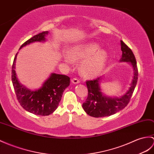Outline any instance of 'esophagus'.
<instances>
[{
  "instance_id": "obj_1",
  "label": "esophagus",
  "mask_w": 154,
  "mask_h": 154,
  "mask_svg": "<svg viewBox=\"0 0 154 154\" xmlns=\"http://www.w3.org/2000/svg\"><path fill=\"white\" fill-rule=\"evenodd\" d=\"M71 82H72L73 83H74V84H78V83H80V81L77 78H73V79H71Z\"/></svg>"
}]
</instances>
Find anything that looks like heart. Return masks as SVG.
<instances>
[{
	"mask_svg": "<svg viewBox=\"0 0 154 154\" xmlns=\"http://www.w3.org/2000/svg\"><path fill=\"white\" fill-rule=\"evenodd\" d=\"M96 42L75 46L69 52V56L64 57V62L71 64L74 61H81V71L85 77H94L102 72L104 67L108 54L104 50L99 49Z\"/></svg>",
	"mask_w": 154,
	"mask_h": 154,
	"instance_id": "obj_1",
	"label": "heart"
}]
</instances>
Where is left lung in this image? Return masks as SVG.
<instances>
[{
    "label": "left lung",
    "mask_w": 154,
    "mask_h": 154,
    "mask_svg": "<svg viewBox=\"0 0 154 154\" xmlns=\"http://www.w3.org/2000/svg\"><path fill=\"white\" fill-rule=\"evenodd\" d=\"M121 48L122 57L120 62H130L134 69V76L131 87L125 95L121 98H111L103 94L100 88L102 77L94 80L87 81L88 96L83 103V108L88 115L94 117H102L113 115L122 110L127 106L134 92L138 80V68L137 61L132 50L121 41Z\"/></svg>",
    "instance_id": "obj_1"
}]
</instances>
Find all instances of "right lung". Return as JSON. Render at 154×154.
I'll return each mask as SVG.
<instances>
[{
	"instance_id": "obj_1",
	"label": "right lung",
	"mask_w": 154,
	"mask_h": 154,
	"mask_svg": "<svg viewBox=\"0 0 154 154\" xmlns=\"http://www.w3.org/2000/svg\"><path fill=\"white\" fill-rule=\"evenodd\" d=\"M48 33V31H43L35 35L25 42L20 49L32 42L45 41ZM17 54L12 67V81L17 100L29 112L38 116H49L58 108L64 90L69 85L70 78L64 75L52 73L41 88L34 91L29 90L17 80L15 71Z\"/></svg>"
}]
</instances>
